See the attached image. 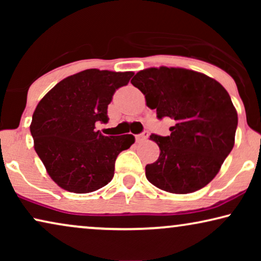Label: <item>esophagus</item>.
<instances>
[{"label":"esophagus","mask_w":261,"mask_h":261,"mask_svg":"<svg viewBox=\"0 0 261 261\" xmlns=\"http://www.w3.org/2000/svg\"><path fill=\"white\" fill-rule=\"evenodd\" d=\"M148 135H149L148 132H147V130H145V132H142L141 134L135 135V140H137L138 142H142V141H145L146 139L148 138Z\"/></svg>","instance_id":"esophagus-1"}]
</instances>
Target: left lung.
<instances>
[{"label":"left lung","instance_id":"left-lung-1","mask_svg":"<svg viewBox=\"0 0 261 261\" xmlns=\"http://www.w3.org/2000/svg\"><path fill=\"white\" fill-rule=\"evenodd\" d=\"M130 83L158 119L174 122L167 137H149L160 148L146 165L149 183L172 194L204 188L234 147L238 113L226 89L203 73L166 66L139 71Z\"/></svg>","mask_w":261,"mask_h":261}]
</instances>
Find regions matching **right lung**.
<instances>
[{
    "mask_svg": "<svg viewBox=\"0 0 261 261\" xmlns=\"http://www.w3.org/2000/svg\"><path fill=\"white\" fill-rule=\"evenodd\" d=\"M133 72L89 69L60 81L38 103L31 123L34 149L49 177L64 190L88 194L113 179L115 160L132 134L106 137L95 123L108 122V105Z\"/></svg>",
    "mask_w": 261,
    "mask_h": 261,
    "instance_id": "1",
    "label": "right lung"
}]
</instances>
